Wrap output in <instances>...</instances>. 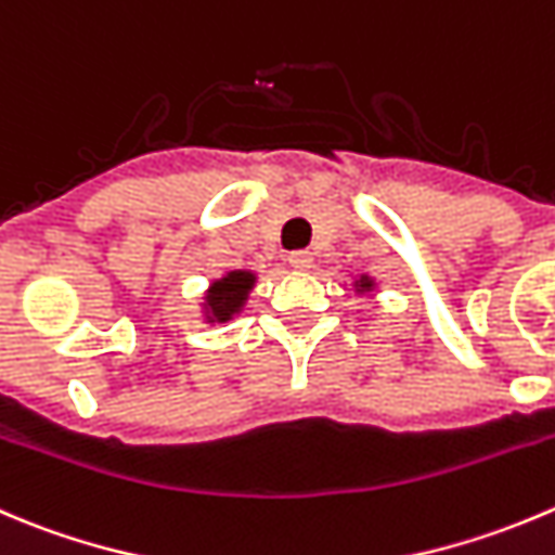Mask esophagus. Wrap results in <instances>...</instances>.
<instances>
[{
	"instance_id": "1",
	"label": "esophagus",
	"mask_w": 555,
	"mask_h": 555,
	"mask_svg": "<svg viewBox=\"0 0 555 555\" xmlns=\"http://www.w3.org/2000/svg\"><path fill=\"white\" fill-rule=\"evenodd\" d=\"M287 260H289V266L295 268V271H309L311 260H314V257H311V251H293Z\"/></svg>"
}]
</instances>
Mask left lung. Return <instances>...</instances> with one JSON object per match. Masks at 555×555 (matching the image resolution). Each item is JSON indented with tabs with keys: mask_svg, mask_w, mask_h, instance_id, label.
Masks as SVG:
<instances>
[{
	"mask_svg": "<svg viewBox=\"0 0 555 555\" xmlns=\"http://www.w3.org/2000/svg\"><path fill=\"white\" fill-rule=\"evenodd\" d=\"M358 287H360V289H371V279H369V276H363V279H360Z\"/></svg>",
	"mask_w": 555,
	"mask_h": 555,
	"instance_id": "8db88e82",
	"label": "left lung"
}]
</instances>
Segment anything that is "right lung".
Masks as SVG:
<instances>
[{"mask_svg": "<svg viewBox=\"0 0 555 555\" xmlns=\"http://www.w3.org/2000/svg\"><path fill=\"white\" fill-rule=\"evenodd\" d=\"M251 287H255V273L249 271H230L228 276L214 282L206 295L208 322H228L230 317L238 314Z\"/></svg>", "mask_w": 555, "mask_h": 555, "instance_id": "add662e5", "label": "right lung"}]
</instances>
